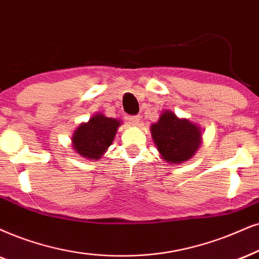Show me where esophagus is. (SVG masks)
Returning <instances> with one entry per match:
<instances>
[{
	"instance_id": "34e87169",
	"label": "esophagus",
	"mask_w": 259,
	"mask_h": 259,
	"mask_svg": "<svg viewBox=\"0 0 259 259\" xmlns=\"http://www.w3.org/2000/svg\"><path fill=\"white\" fill-rule=\"evenodd\" d=\"M140 116H130L127 117V122H129L132 125H137L140 123Z\"/></svg>"
}]
</instances>
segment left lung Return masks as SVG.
Here are the masks:
<instances>
[{
  "label": "left lung",
  "instance_id": "obj_1",
  "mask_svg": "<svg viewBox=\"0 0 259 259\" xmlns=\"http://www.w3.org/2000/svg\"><path fill=\"white\" fill-rule=\"evenodd\" d=\"M150 132L162 159L171 163L188 161L202 141L197 125L188 119H179L171 111H165L159 122L150 126Z\"/></svg>",
  "mask_w": 259,
  "mask_h": 259
}]
</instances>
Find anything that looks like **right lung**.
<instances>
[{
  "instance_id": "right-lung-1",
  "label": "right lung",
  "mask_w": 259,
  "mask_h": 259,
  "mask_svg": "<svg viewBox=\"0 0 259 259\" xmlns=\"http://www.w3.org/2000/svg\"><path fill=\"white\" fill-rule=\"evenodd\" d=\"M120 122L98 113L88 123L81 124L73 135V146L82 158L98 160L110 147Z\"/></svg>"
}]
</instances>
